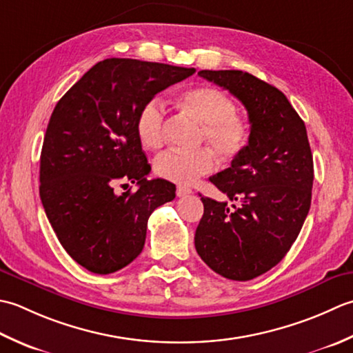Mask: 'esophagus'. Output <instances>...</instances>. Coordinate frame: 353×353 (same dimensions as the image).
Segmentation results:
<instances>
[{"label":"esophagus","instance_id":"34e87169","mask_svg":"<svg viewBox=\"0 0 353 353\" xmlns=\"http://www.w3.org/2000/svg\"><path fill=\"white\" fill-rule=\"evenodd\" d=\"M192 193V189H189V187H185V185H178L176 187V196H187V195H190Z\"/></svg>","mask_w":353,"mask_h":353}]
</instances>
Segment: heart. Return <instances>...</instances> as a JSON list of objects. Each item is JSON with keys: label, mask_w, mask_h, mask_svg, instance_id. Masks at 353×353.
Segmentation results:
<instances>
[{"label": "heart", "mask_w": 353, "mask_h": 353, "mask_svg": "<svg viewBox=\"0 0 353 353\" xmlns=\"http://www.w3.org/2000/svg\"><path fill=\"white\" fill-rule=\"evenodd\" d=\"M178 103L201 121V141L210 145L196 150L169 149L158 155L154 170L158 176L176 184H193L216 168V154L222 161H232L247 149L248 125L236 116V105L216 86L203 85L185 90ZM137 137L143 148L158 149L164 141V108L158 100H149L137 116Z\"/></svg>", "instance_id": "1"}]
</instances>
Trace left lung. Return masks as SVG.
<instances>
[{
  "label": "left lung",
  "mask_w": 353,
  "mask_h": 353,
  "mask_svg": "<svg viewBox=\"0 0 353 353\" xmlns=\"http://www.w3.org/2000/svg\"><path fill=\"white\" fill-rule=\"evenodd\" d=\"M198 74L245 106L250 143L232 166L210 178L239 204L199 195L204 214L195 248L214 272L245 282L276 267L303 227L312 196L311 146L303 120L276 86L241 70Z\"/></svg>",
  "instance_id": "8db88e82"
}]
</instances>
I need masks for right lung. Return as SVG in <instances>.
I'll list each match as a JSON object with an SVG mask.
<instances>
[{"label":"right lung","instance_id":"add662e5","mask_svg":"<svg viewBox=\"0 0 353 353\" xmlns=\"http://www.w3.org/2000/svg\"><path fill=\"white\" fill-rule=\"evenodd\" d=\"M195 68L111 57L96 63L54 106L41 152L39 195L61 245L94 274L141 253L148 219L175 198V184L149 179L137 137L141 106ZM135 182L139 189L117 193Z\"/></svg>","mask_w":353,"mask_h":353}]
</instances>
